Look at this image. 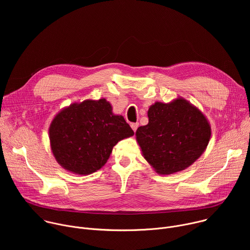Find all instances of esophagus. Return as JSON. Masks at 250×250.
Returning a JSON list of instances; mask_svg holds the SVG:
<instances>
[{
  "label": "esophagus",
  "mask_w": 250,
  "mask_h": 250,
  "mask_svg": "<svg viewBox=\"0 0 250 250\" xmlns=\"http://www.w3.org/2000/svg\"><path fill=\"white\" fill-rule=\"evenodd\" d=\"M130 126H131V128H132L133 131H136V129H137V127H138V124H137V123H133V124L130 125Z\"/></svg>",
  "instance_id": "obj_1"
}]
</instances>
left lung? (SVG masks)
<instances>
[{
  "mask_svg": "<svg viewBox=\"0 0 250 250\" xmlns=\"http://www.w3.org/2000/svg\"><path fill=\"white\" fill-rule=\"evenodd\" d=\"M148 124L135 132L142 156L161 175L191 166L206 150L211 129L206 116L189 101L178 97L155 102L147 112Z\"/></svg>",
  "mask_w": 250,
  "mask_h": 250,
  "instance_id": "obj_1",
  "label": "left lung"
}]
</instances>
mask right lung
<instances>
[{
  "instance_id": "obj_1",
  "label": "right lung",
  "mask_w": 250,
  "mask_h": 250,
  "mask_svg": "<svg viewBox=\"0 0 250 250\" xmlns=\"http://www.w3.org/2000/svg\"><path fill=\"white\" fill-rule=\"evenodd\" d=\"M48 133L58 164L74 174L89 175L106 163L120 140L134 132L102 98L65 106L52 120Z\"/></svg>"
}]
</instances>
